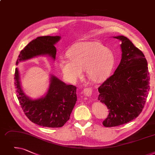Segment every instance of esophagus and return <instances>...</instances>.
<instances>
[{"mask_svg":"<svg viewBox=\"0 0 155 155\" xmlns=\"http://www.w3.org/2000/svg\"><path fill=\"white\" fill-rule=\"evenodd\" d=\"M84 95L87 97H90L92 94V87H88V88H85L84 90Z\"/></svg>","mask_w":155,"mask_h":155,"instance_id":"esophagus-1","label":"esophagus"}]
</instances>
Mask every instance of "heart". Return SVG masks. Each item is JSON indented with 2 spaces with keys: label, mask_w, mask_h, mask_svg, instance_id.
I'll list each match as a JSON object with an SVG mask.
<instances>
[{
  "label": "heart",
  "mask_w": 155,
  "mask_h": 155,
  "mask_svg": "<svg viewBox=\"0 0 155 155\" xmlns=\"http://www.w3.org/2000/svg\"><path fill=\"white\" fill-rule=\"evenodd\" d=\"M69 59H61L59 66L64 77L75 82L83 75L93 82H101L111 73L115 63V55L97 41H84L74 44L68 52Z\"/></svg>",
  "instance_id": "1"
}]
</instances>
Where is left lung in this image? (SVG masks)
Returning <instances> with one entry per match:
<instances>
[{
    "label": "left lung",
    "instance_id": "1",
    "mask_svg": "<svg viewBox=\"0 0 155 155\" xmlns=\"http://www.w3.org/2000/svg\"><path fill=\"white\" fill-rule=\"evenodd\" d=\"M122 41V59L113 75L99 86L98 100L106 105L109 115L106 127L124 125L142 112L150 91V73L144 54L126 37Z\"/></svg>",
    "mask_w": 155,
    "mask_h": 155
}]
</instances>
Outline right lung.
Segmentation results:
<instances>
[{"mask_svg": "<svg viewBox=\"0 0 155 155\" xmlns=\"http://www.w3.org/2000/svg\"><path fill=\"white\" fill-rule=\"evenodd\" d=\"M61 38L59 36L38 37L21 51L16 61H25L38 56L49 55L54 60L56 49L54 44ZM51 84L46 95L38 99L32 100L25 95L19 80L18 69L15 73V85L17 97L27 118L35 124L45 127H63L70 119L77 101V87L66 85L55 76H51Z\"/></svg>", "mask_w": 155, "mask_h": 155, "instance_id": "add662e5", "label": "right lung"}]
</instances>
